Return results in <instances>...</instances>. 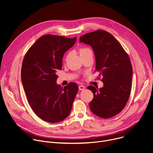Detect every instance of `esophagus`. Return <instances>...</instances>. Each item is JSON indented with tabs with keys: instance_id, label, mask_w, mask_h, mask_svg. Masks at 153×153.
I'll use <instances>...</instances> for the list:
<instances>
[{
	"instance_id": "34e87169",
	"label": "esophagus",
	"mask_w": 153,
	"mask_h": 153,
	"mask_svg": "<svg viewBox=\"0 0 153 153\" xmlns=\"http://www.w3.org/2000/svg\"><path fill=\"white\" fill-rule=\"evenodd\" d=\"M79 90L82 91V90H83L84 89H85V86H84L83 85H80V86H79Z\"/></svg>"
}]
</instances>
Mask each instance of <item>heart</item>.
Instances as JSON below:
<instances>
[{"instance_id":"1","label":"heart","mask_w":153,"mask_h":153,"mask_svg":"<svg viewBox=\"0 0 153 153\" xmlns=\"http://www.w3.org/2000/svg\"><path fill=\"white\" fill-rule=\"evenodd\" d=\"M89 51H91V50L88 48H82L79 50V53H80V56L87 53H88Z\"/></svg>"}]
</instances>
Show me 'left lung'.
<instances>
[{"label": "left lung", "mask_w": 153, "mask_h": 153, "mask_svg": "<svg viewBox=\"0 0 153 153\" xmlns=\"http://www.w3.org/2000/svg\"><path fill=\"white\" fill-rule=\"evenodd\" d=\"M91 47L95 56L96 71L102 76L100 88L88 86L94 95L89 105L95 115L104 119L119 114L126 105L132 85L133 68L129 57L115 37L97 30L80 37V43Z\"/></svg>", "instance_id": "8db88e82"}]
</instances>
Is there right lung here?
Listing matches in <instances>:
<instances>
[{"mask_svg": "<svg viewBox=\"0 0 153 153\" xmlns=\"http://www.w3.org/2000/svg\"><path fill=\"white\" fill-rule=\"evenodd\" d=\"M76 41V37L43 36L24 57L21 70L24 91L33 111L47 122H61L71 112L78 86L71 82L62 88L56 83V71L62 67L63 54Z\"/></svg>", "mask_w": 153, "mask_h": 153, "instance_id": "obj_1", "label": "right lung"}]
</instances>
